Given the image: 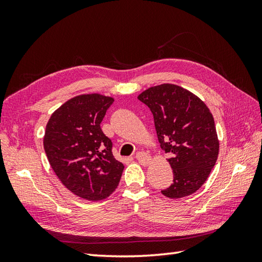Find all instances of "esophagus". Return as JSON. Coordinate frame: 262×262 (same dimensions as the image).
<instances>
[{
    "label": "esophagus",
    "mask_w": 262,
    "mask_h": 262,
    "mask_svg": "<svg viewBox=\"0 0 262 262\" xmlns=\"http://www.w3.org/2000/svg\"><path fill=\"white\" fill-rule=\"evenodd\" d=\"M136 159L138 162L143 165H147V164H149V162H151V157L144 152H138L136 154Z\"/></svg>",
    "instance_id": "esophagus-1"
}]
</instances>
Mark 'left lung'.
I'll list each match as a JSON object with an SVG mask.
<instances>
[{
	"instance_id": "obj_1",
	"label": "left lung",
	"mask_w": 262,
	"mask_h": 262,
	"mask_svg": "<svg viewBox=\"0 0 262 262\" xmlns=\"http://www.w3.org/2000/svg\"><path fill=\"white\" fill-rule=\"evenodd\" d=\"M154 117L161 148L168 159L173 182L163 189L168 198H182L196 192L214 168L220 151L214 117L197 96L179 85L148 88L138 96Z\"/></svg>"
}]
</instances>
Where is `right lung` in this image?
Instances as JSON below:
<instances>
[{
  "label": "right lung",
  "mask_w": 262,
  "mask_h": 262,
  "mask_svg": "<svg viewBox=\"0 0 262 262\" xmlns=\"http://www.w3.org/2000/svg\"><path fill=\"white\" fill-rule=\"evenodd\" d=\"M113 102L114 98L98 93L72 98L54 111L43 136L49 164L60 182L92 202L115 191L125 168L100 127Z\"/></svg>",
  "instance_id": "1"
}]
</instances>
